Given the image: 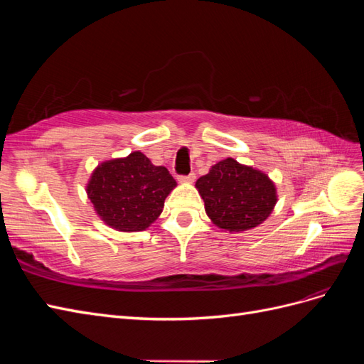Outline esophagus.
<instances>
[{"label":"esophagus","mask_w":364,"mask_h":364,"mask_svg":"<svg viewBox=\"0 0 364 364\" xmlns=\"http://www.w3.org/2000/svg\"><path fill=\"white\" fill-rule=\"evenodd\" d=\"M194 179H196L194 173H190L188 176H179V182H182V183H193Z\"/></svg>","instance_id":"obj_1"}]
</instances>
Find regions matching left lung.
I'll return each instance as SVG.
<instances>
[{
    "label": "left lung",
    "mask_w": 364,
    "mask_h": 364,
    "mask_svg": "<svg viewBox=\"0 0 364 364\" xmlns=\"http://www.w3.org/2000/svg\"><path fill=\"white\" fill-rule=\"evenodd\" d=\"M196 188L205 202L206 215L225 232H245L272 214L278 202L277 185L269 176L226 158L197 179Z\"/></svg>",
    "instance_id": "8db88e82"
}]
</instances>
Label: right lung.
Returning <instances> with one entry per match:
<instances>
[{
  "label": "right lung",
  "mask_w": 364,
  "mask_h": 364,
  "mask_svg": "<svg viewBox=\"0 0 364 364\" xmlns=\"http://www.w3.org/2000/svg\"><path fill=\"white\" fill-rule=\"evenodd\" d=\"M176 185L167 168L153 165L136 150L98 164L86 183V194L105 225L119 232H139L161 215Z\"/></svg>",
  "instance_id": "right-lung-1"
}]
</instances>
